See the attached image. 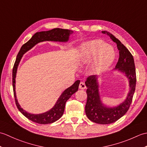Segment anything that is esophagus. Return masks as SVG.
<instances>
[{
  "mask_svg": "<svg viewBox=\"0 0 147 147\" xmlns=\"http://www.w3.org/2000/svg\"><path fill=\"white\" fill-rule=\"evenodd\" d=\"M86 85H85V84L83 82H81V83H80V85H79V88H80V89L85 90V89H86Z\"/></svg>",
  "mask_w": 147,
  "mask_h": 147,
  "instance_id": "obj_1",
  "label": "esophagus"
}]
</instances>
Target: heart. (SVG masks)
<instances>
[{
    "mask_svg": "<svg viewBox=\"0 0 147 147\" xmlns=\"http://www.w3.org/2000/svg\"><path fill=\"white\" fill-rule=\"evenodd\" d=\"M115 57L112 46L100 39L83 43L78 49V63L80 66L90 64L93 61L91 72L100 74L111 66Z\"/></svg>",
    "mask_w": 147,
    "mask_h": 147,
    "instance_id": "b5f03b06",
    "label": "heart"
}]
</instances>
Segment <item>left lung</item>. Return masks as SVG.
<instances>
[{"label":"left lung","mask_w":147,"mask_h":147,"mask_svg":"<svg viewBox=\"0 0 147 147\" xmlns=\"http://www.w3.org/2000/svg\"><path fill=\"white\" fill-rule=\"evenodd\" d=\"M102 33L110 36L112 41L117 44L119 57L114 70L121 72L127 78L129 86L128 93L124 102L115 107H108L101 100L98 76L92 75L87 78L85 82L87 87V101L85 105L86 116L95 123L107 124L117 121L128 111L135 91L136 76L134 59L128 49L111 33L107 31H102Z\"/></svg>","instance_id":"1"}]
</instances>
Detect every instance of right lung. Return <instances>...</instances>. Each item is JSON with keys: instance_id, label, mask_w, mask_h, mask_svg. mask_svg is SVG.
Here are the masks:
<instances>
[{"instance_id": "add662e5", "label": "right lung", "mask_w": 147, "mask_h": 147, "mask_svg": "<svg viewBox=\"0 0 147 147\" xmlns=\"http://www.w3.org/2000/svg\"><path fill=\"white\" fill-rule=\"evenodd\" d=\"M73 32L69 30L61 29V28H54L49 31H43V32H36L35 35L28 40L26 43L21 47L20 52L17 55L15 63L12 69V86H13L14 95L15 98L16 104L18 109L24 116L28 119L32 121L35 123L46 124L54 123L55 121L59 119L62 115H63L65 109V102L72 95L76 92L78 90L79 85L80 83V80L76 81L73 85L65 89L62 93L61 96L56 102L54 106L49 111H47L44 113L34 114H31L26 112L21 107V106L18 102L16 93V76L18 67L19 64L21 60L23 55L25 53L32 49L37 43L45 41H54L59 42H67L69 40V38Z\"/></svg>"}]
</instances>
